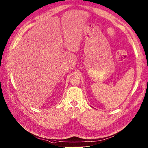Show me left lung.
Instances as JSON below:
<instances>
[{
  "mask_svg": "<svg viewBox=\"0 0 148 148\" xmlns=\"http://www.w3.org/2000/svg\"><path fill=\"white\" fill-rule=\"evenodd\" d=\"M91 107H92V106H91Z\"/></svg>",
  "mask_w": 148,
  "mask_h": 148,
  "instance_id": "left-lung-1",
  "label": "left lung"
}]
</instances>
